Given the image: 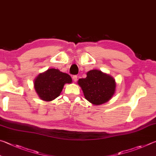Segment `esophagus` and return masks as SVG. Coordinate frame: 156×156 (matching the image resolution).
<instances>
[{"mask_svg":"<svg viewBox=\"0 0 156 156\" xmlns=\"http://www.w3.org/2000/svg\"><path fill=\"white\" fill-rule=\"evenodd\" d=\"M73 80L74 82H76L78 80V76H73Z\"/></svg>","mask_w":156,"mask_h":156,"instance_id":"34e87169","label":"esophagus"}]
</instances>
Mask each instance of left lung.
I'll return each instance as SVG.
<instances>
[{
    "label": "left lung",
    "mask_w": 156,
    "mask_h": 156,
    "mask_svg": "<svg viewBox=\"0 0 156 156\" xmlns=\"http://www.w3.org/2000/svg\"><path fill=\"white\" fill-rule=\"evenodd\" d=\"M78 84L84 98L95 105L109 101L114 94L116 87L114 78L97 69L89 71L85 78L79 79Z\"/></svg>",
    "instance_id": "obj_1"
}]
</instances>
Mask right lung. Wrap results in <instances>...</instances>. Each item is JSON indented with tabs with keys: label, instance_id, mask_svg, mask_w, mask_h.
I'll return each instance as SVG.
<instances>
[{
	"label": "right lung",
	"instance_id": "1",
	"mask_svg": "<svg viewBox=\"0 0 156 156\" xmlns=\"http://www.w3.org/2000/svg\"><path fill=\"white\" fill-rule=\"evenodd\" d=\"M72 79L67 73L56 69H49L40 73L34 80V88L41 100L51 101L60 96L65 84L72 83Z\"/></svg>",
	"mask_w": 156,
	"mask_h": 156
}]
</instances>
